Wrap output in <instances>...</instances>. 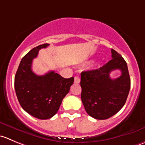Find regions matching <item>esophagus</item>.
Listing matches in <instances>:
<instances>
[{
    "instance_id": "obj_1",
    "label": "esophagus",
    "mask_w": 145,
    "mask_h": 145,
    "mask_svg": "<svg viewBox=\"0 0 145 145\" xmlns=\"http://www.w3.org/2000/svg\"><path fill=\"white\" fill-rule=\"evenodd\" d=\"M80 81H81V79H80V78L78 76H75V78H74V83L75 84H79Z\"/></svg>"
}]
</instances>
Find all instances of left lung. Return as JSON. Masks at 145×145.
Wrapping results in <instances>:
<instances>
[{
  "label": "left lung",
  "mask_w": 145,
  "mask_h": 145,
  "mask_svg": "<svg viewBox=\"0 0 145 145\" xmlns=\"http://www.w3.org/2000/svg\"><path fill=\"white\" fill-rule=\"evenodd\" d=\"M112 59L98 69L81 74V101L86 113L98 120H105L118 113L125 105L130 89V78L126 61L111 50ZM119 69L121 75L113 80L110 74Z\"/></svg>",
  "instance_id": "1"
}]
</instances>
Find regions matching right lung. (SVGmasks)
<instances>
[{"label": "right lung", "mask_w": 145, "mask_h": 145, "mask_svg": "<svg viewBox=\"0 0 145 145\" xmlns=\"http://www.w3.org/2000/svg\"><path fill=\"white\" fill-rule=\"evenodd\" d=\"M49 45L46 43L37 46L24 56L15 76V93L21 107L40 120L51 118L57 113L74 79L63 78L54 71L42 76L32 71V60L37 57L39 50Z\"/></svg>", "instance_id": "add662e5"}]
</instances>
